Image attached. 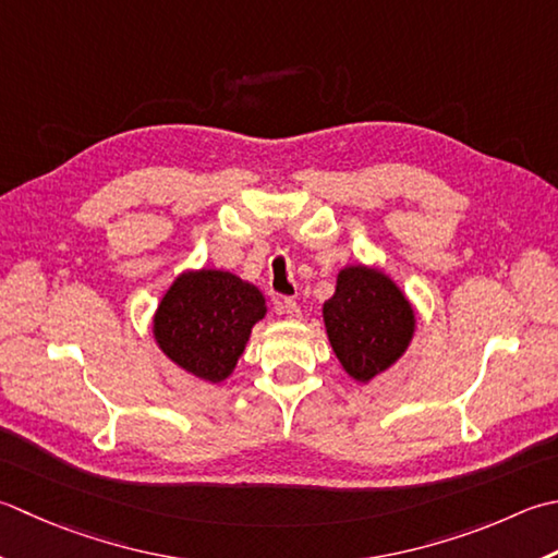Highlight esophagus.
<instances>
[{
    "label": "esophagus",
    "instance_id": "1",
    "mask_svg": "<svg viewBox=\"0 0 558 558\" xmlns=\"http://www.w3.org/2000/svg\"><path fill=\"white\" fill-rule=\"evenodd\" d=\"M278 314H286L288 316V319H300V316H302V310H300V304L298 302H294L292 298H286V300H280L278 302Z\"/></svg>",
    "mask_w": 558,
    "mask_h": 558
}]
</instances>
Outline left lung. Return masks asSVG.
Instances as JSON below:
<instances>
[{"mask_svg":"<svg viewBox=\"0 0 558 558\" xmlns=\"http://www.w3.org/2000/svg\"><path fill=\"white\" fill-rule=\"evenodd\" d=\"M413 310L385 272L351 266L338 272L336 294L324 304V324L345 373L369 381L407 351Z\"/></svg>","mask_w":558,"mask_h":558,"instance_id":"8db88e82","label":"left lung"}]
</instances>
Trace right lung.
Returning <instances> with one entry per match:
<instances>
[{
  "label": "right lung",
  "mask_w": 558,
  "mask_h": 558,
  "mask_svg": "<svg viewBox=\"0 0 558 558\" xmlns=\"http://www.w3.org/2000/svg\"><path fill=\"white\" fill-rule=\"evenodd\" d=\"M264 294L225 270L183 272L163 294L155 338L173 363L205 381H222L264 319Z\"/></svg>",
  "instance_id": "right-lung-1"
}]
</instances>
